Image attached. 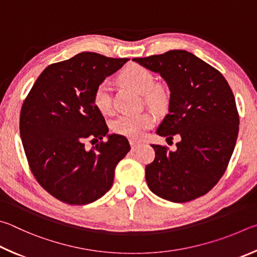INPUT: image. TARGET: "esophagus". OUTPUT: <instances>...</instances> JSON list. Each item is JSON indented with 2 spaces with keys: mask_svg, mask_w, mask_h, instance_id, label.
<instances>
[{
  "mask_svg": "<svg viewBox=\"0 0 257 257\" xmlns=\"http://www.w3.org/2000/svg\"><path fill=\"white\" fill-rule=\"evenodd\" d=\"M130 145H131V149L134 151V150H137L138 148L141 146V142H138V141H134V140H130Z\"/></svg>",
  "mask_w": 257,
  "mask_h": 257,
  "instance_id": "obj_1",
  "label": "esophagus"
}]
</instances>
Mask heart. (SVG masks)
I'll list each match as a JSON object with an SVG mask.
<instances>
[{
	"label": "heart",
	"mask_w": 257,
	"mask_h": 257,
	"mask_svg": "<svg viewBox=\"0 0 257 257\" xmlns=\"http://www.w3.org/2000/svg\"><path fill=\"white\" fill-rule=\"evenodd\" d=\"M120 80L125 84L137 90L145 97V101L155 109H163L168 103V93L164 88L155 87L156 78L147 67L132 63L120 72ZM92 102L101 114L112 111L111 85L107 80L97 84L92 92ZM155 123L154 116L149 112L138 114H121L111 121V130L116 134L139 140Z\"/></svg>",
	"instance_id": "b5f03b06"
}]
</instances>
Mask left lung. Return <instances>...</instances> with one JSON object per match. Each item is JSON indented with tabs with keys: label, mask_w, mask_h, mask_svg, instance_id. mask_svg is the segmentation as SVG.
<instances>
[{
	"label": "left lung",
	"mask_w": 257,
	"mask_h": 257,
	"mask_svg": "<svg viewBox=\"0 0 257 257\" xmlns=\"http://www.w3.org/2000/svg\"><path fill=\"white\" fill-rule=\"evenodd\" d=\"M133 61L159 73L170 90L169 112L157 134L181 139L175 151L152 145L148 186L167 201L195 200L219 182L235 149L239 116L231 89L218 70L182 49Z\"/></svg>",
	"instance_id": "left-lung-1"
}]
</instances>
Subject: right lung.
<instances>
[{"mask_svg":"<svg viewBox=\"0 0 257 257\" xmlns=\"http://www.w3.org/2000/svg\"><path fill=\"white\" fill-rule=\"evenodd\" d=\"M127 61L83 52L54 63L22 103L20 137L31 173L64 203L83 205L100 199L112 186L117 164L131 149L125 137L107 134L105 118L92 102L97 84ZM87 138L101 142L88 151Z\"/></svg>","mask_w":257,"mask_h":257,"instance_id":"1","label":"right lung"}]
</instances>
